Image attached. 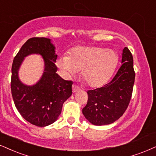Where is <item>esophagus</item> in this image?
Masks as SVG:
<instances>
[{
  "mask_svg": "<svg viewBox=\"0 0 156 156\" xmlns=\"http://www.w3.org/2000/svg\"><path fill=\"white\" fill-rule=\"evenodd\" d=\"M72 90H73V93H76V92H78L79 90H80V88L77 85H76V84H73Z\"/></svg>",
  "mask_w": 156,
  "mask_h": 156,
  "instance_id": "34e87169",
  "label": "esophagus"
}]
</instances>
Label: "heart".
<instances>
[{
  "instance_id": "b5f03b06",
  "label": "heart",
  "mask_w": 156,
  "mask_h": 156,
  "mask_svg": "<svg viewBox=\"0 0 156 156\" xmlns=\"http://www.w3.org/2000/svg\"><path fill=\"white\" fill-rule=\"evenodd\" d=\"M119 56L112 49L95 46H79L68 55L58 60V66L66 76H74L81 70V76L90 87L103 85L112 76Z\"/></svg>"
}]
</instances>
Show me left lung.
<instances>
[{"label": "left lung", "instance_id": "left-lung-1", "mask_svg": "<svg viewBox=\"0 0 156 156\" xmlns=\"http://www.w3.org/2000/svg\"><path fill=\"white\" fill-rule=\"evenodd\" d=\"M122 66L113 80L97 89L88 90V101L82 113L88 122L96 126L112 124L124 114L131 100L134 82L133 57L125 47Z\"/></svg>", "mask_w": 156, "mask_h": 156}]
</instances>
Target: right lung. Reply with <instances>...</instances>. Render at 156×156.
<instances>
[{"label": "right lung", "mask_w": 156, "mask_h": 156, "mask_svg": "<svg viewBox=\"0 0 156 156\" xmlns=\"http://www.w3.org/2000/svg\"><path fill=\"white\" fill-rule=\"evenodd\" d=\"M40 55L44 61L43 75L32 86L19 80L18 71L27 56ZM55 47L45 37L29 39L13 58L11 68V94L15 106L25 120L37 126L54 123L61 114L63 103L72 95V81L64 80L57 74Z\"/></svg>", "instance_id": "add662e5"}]
</instances>
